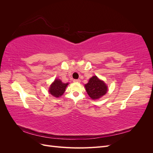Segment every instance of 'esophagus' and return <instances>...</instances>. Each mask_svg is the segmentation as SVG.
<instances>
[{"mask_svg":"<svg viewBox=\"0 0 153 153\" xmlns=\"http://www.w3.org/2000/svg\"><path fill=\"white\" fill-rule=\"evenodd\" d=\"M73 82L75 83H79V82H80V79H75L73 80Z\"/></svg>","mask_w":153,"mask_h":153,"instance_id":"1","label":"esophagus"}]
</instances>
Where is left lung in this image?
Segmentation results:
<instances>
[{
  "label": "left lung",
  "mask_w": 153,
  "mask_h": 153,
  "mask_svg": "<svg viewBox=\"0 0 153 153\" xmlns=\"http://www.w3.org/2000/svg\"><path fill=\"white\" fill-rule=\"evenodd\" d=\"M86 91L92 100H97L104 96L107 92V87L105 83L96 76L90 78L89 82L85 85Z\"/></svg>",
  "instance_id": "1"
}]
</instances>
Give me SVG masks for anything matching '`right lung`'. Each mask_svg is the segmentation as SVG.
<instances>
[{"instance_id": "obj_1", "label": "right lung", "mask_w": 153, "mask_h": 153, "mask_svg": "<svg viewBox=\"0 0 153 153\" xmlns=\"http://www.w3.org/2000/svg\"><path fill=\"white\" fill-rule=\"evenodd\" d=\"M68 85V84H64L59 79H55L50 85L49 89L50 93L56 98L61 96L65 91Z\"/></svg>"}]
</instances>
